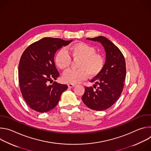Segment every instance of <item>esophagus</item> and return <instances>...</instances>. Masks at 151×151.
<instances>
[{
	"mask_svg": "<svg viewBox=\"0 0 151 151\" xmlns=\"http://www.w3.org/2000/svg\"><path fill=\"white\" fill-rule=\"evenodd\" d=\"M68 85V87H69V88H73V87H75V85H74V84H72V83H69Z\"/></svg>",
	"mask_w": 151,
	"mask_h": 151,
	"instance_id": "obj_1",
	"label": "esophagus"
}]
</instances>
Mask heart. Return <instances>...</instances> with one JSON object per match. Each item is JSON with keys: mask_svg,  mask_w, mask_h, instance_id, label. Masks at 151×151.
Returning <instances> with one entry per match:
<instances>
[{"mask_svg": "<svg viewBox=\"0 0 151 151\" xmlns=\"http://www.w3.org/2000/svg\"><path fill=\"white\" fill-rule=\"evenodd\" d=\"M69 52L73 60H80L78 70H69L64 73L62 79L69 83H77L87 79L97 76L102 70L104 59L96 53V49L84 42H77L69 48ZM54 61L56 66L62 70H66L71 64L72 59L64 49H61L55 54Z\"/></svg>", "mask_w": 151, "mask_h": 151, "instance_id": "b5f03b06", "label": "heart"}]
</instances>
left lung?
<instances>
[{
	"instance_id": "obj_1",
	"label": "left lung",
	"mask_w": 151,
	"mask_h": 151,
	"mask_svg": "<svg viewBox=\"0 0 151 151\" xmlns=\"http://www.w3.org/2000/svg\"><path fill=\"white\" fill-rule=\"evenodd\" d=\"M98 42L106 52V61L101 72L92 80L93 87H85L82 97L83 103L90 109L104 111L111 107L118 99L124 88L126 75L125 61L119 48L104 36L87 38Z\"/></svg>"
}]
</instances>
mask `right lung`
<instances>
[{
	"mask_svg": "<svg viewBox=\"0 0 151 151\" xmlns=\"http://www.w3.org/2000/svg\"><path fill=\"white\" fill-rule=\"evenodd\" d=\"M72 40L44 37L29 46L21 55L18 66L20 90L33 110L40 113L52 110L68 89L67 85L49 82L60 75L54 60L56 51Z\"/></svg>",
	"mask_w": 151,
	"mask_h": 151,
	"instance_id": "right-lung-1",
	"label": "right lung"
}]
</instances>
